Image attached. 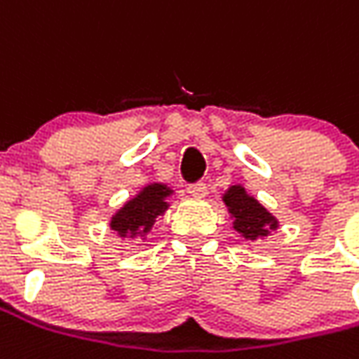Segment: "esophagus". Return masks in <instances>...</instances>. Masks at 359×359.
<instances>
[{"instance_id":"obj_1","label":"esophagus","mask_w":359,"mask_h":359,"mask_svg":"<svg viewBox=\"0 0 359 359\" xmlns=\"http://www.w3.org/2000/svg\"><path fill=\"white\" fill-rule=\"evenodd\" d=\"M188 194L192 198H204L208 194V187L204 182H198V184H190L188 187Z\"/></svg>"}]
</instances>
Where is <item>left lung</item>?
<instances>
[{
	"mask_svg": "<svg viewBox=\"0 0 359 359\" xmlns=\"http://www.w3.org/2000/svg\"><path fill=\"white\" fill-rule=\"evenodd\" d=\"M222 200L229 212L233 231L239 233V237L245 241H262L278 231V217L266 205H262L257 198L249 194L243 184H231L223 192Z\"/></svg>",
	"mask_w": 359,
	"mask_h": 359,
	"instance_id": "8db88e82",
	"label": "left lung"
}]
</instances>
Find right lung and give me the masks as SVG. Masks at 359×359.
I'll list each match as a JSON object with an SVG mask.
<instances>
[{
	"label": "right lung",
	"mask_w": 359,
	"mask_h": 359,
	"mask_svg": "<svg viewBox=\"0 0 359 359\" xmlns=\"http://www.w3.org/2000/svg\"><path fill=\"white\" fill-rule=\"evenodd\" d=\"M172 194L175 190L165 182H147L110 215V231L122 241H145L157 219L169 210Z\"/></svg>",
	"instance_id": "add662e5"
}]
</instances>
